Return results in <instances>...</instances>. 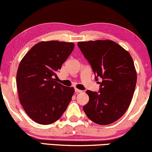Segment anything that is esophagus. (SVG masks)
Returning a JSON list of instances; mask_svg holds the SVG:
<instances>
[{"mask_svg": "<svg viewBox=\"0 0 152 152\" xmlns=\"http://www.w3.org/2000/svg\"><path fill=\"white\" fill-rule=\"evenodd\" d=\"M82 91L78 89V88H75V93L76 94H78V93H81Z\"/></svg>", "mask_w": 152, "mask_h": 152, "instance_id": "obj_1", "label": "esophagus"}]
</instances>
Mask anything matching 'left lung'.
Returning a JSON list of instances; mask_svg holds the SVG:
<instances>
[{
    "mask_svg": "<svg viewBox=\"0 0 152 152\" xmlns=\"http://www.w3.org/2000/svg\"><path fill=\"white\" fill-rule=\"evenodd\" d=\"M78 46L100 84L98 93L86 91L89 101L83 111L94 123H114L125 114L133 98L137 77L133 59L127 50L110 40L81 41Z\"/></svg>",
    "mask_w": 152,
    "mask_h": 152,
    "instance_id": "1",
    "label": "left lung"
}]
</instances>
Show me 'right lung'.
I'll return each mask as SVG.
<instances>
[{"mask_svg": "<svg viewBox=\"0 0 152 152\" xmlns=\"http://www.w3.org/2000/svg\"><path fill=\"white\" fill-rule=\"evenodd\" d=\"M74 43H38L19 64L16 84L19 100L31 119L50 124L60 118L71 101L74 88L57 82L56 73L70 56Z\"/></svg>", "mask_w": 152, "mask_h": 152, "instance_id": "right-lung-1", "label": "right lung"}]
</instances>
